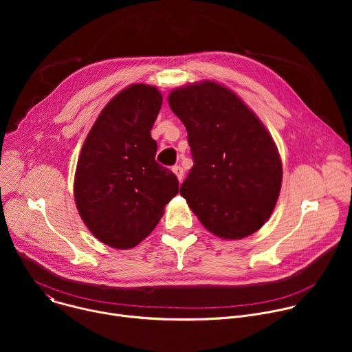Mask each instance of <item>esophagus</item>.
Masks as SVG:
<instances>
[{
    "label": "esophagus",
    "instance_id": "34e87169",
    "mask_svg": "<svg viewBox=\"0 0 352 352\" xmlns=\"http://www.w3.org/2000/svg\"><path fill=\"white\" fill-rule=\"evenodd\" d=\"M173 173L177 175L178 181L181 182L182 178H184V170H182V167H181V166H174V167H173Z\"/></svg>",
    "mask_w": 352,
    "mask_h": 352
}]
</instances>
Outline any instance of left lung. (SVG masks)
<instances>
[{"mask_svg":"<svg viewBox=\"0 0 352 352\" xmlns=\"http://www.w3.org/2000/svg\"><path fill=\"white\" fill-rule=\"evenodd\" d=\"M168 104L188 132L193 159L181 195L210 232L241 239L270 217L283 166L261 120L226 86L213 80L173 90Z\"/></svg>","mask_w":352,"mask_h":352,"instance_id":"obj_1","label":"left lung"}]
</instances>
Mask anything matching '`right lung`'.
<instances>
[{"label": "right lung", "mask_w": 352, "mask_h": 352, "mask_svg": "<svg viewBox=\"0 0 352 352\" xmlns=\"http://www.w3.org/2000/svg\"><path fill=\"white\" fill-rule=\"evenodd\" d=\"M162 103L155 86H128L100 113L80 150L78 212L98 241L116 249L144 239L178 193L175 174L155 160L157 143L150 135Z\"/></svg>", "instance_id": "add662e5"}]
</instances>
